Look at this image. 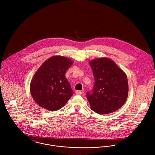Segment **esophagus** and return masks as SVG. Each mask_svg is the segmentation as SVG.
<instances>
[{"instance_id": "34e87169", "label": "esophagus", "mask_w": 155, "mask_h": 155, "mask_svg": "<svg viewBox=\"0 0 155 155\" xmlns=\"http://www.w3.org/2000/svg\"><path fill=\"white\" fill-rule=\"evenodd\" d=\"M82 94V92L81 91H76V95H81Z\"/></svg>"}]
</instances>
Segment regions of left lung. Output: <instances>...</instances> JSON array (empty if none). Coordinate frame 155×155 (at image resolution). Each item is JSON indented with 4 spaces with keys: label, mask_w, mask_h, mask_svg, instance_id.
Instances as JSON below:
<instances>
[{
    "label": "left lung",
    "mask_w": 155,
    "mask_h": 155,
    "mask_svg": "<svg viewBox=\"0 0 155 155\" xmlns=\"http://www.w3.org/2000/svg\"><path fill=\"white\" fill-rule=\"evenodd\" d=\"M95 84L87 98L91 109L100 114L119 109L127 101L128 83L126 74L108 58H100L89 62Z\"/></svg>",
    "instance_id": "obj_1"
}]
</instances>
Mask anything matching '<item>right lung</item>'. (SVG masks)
I'll return each mask as SVG.
<instances>
[{"label":"right lung","mask_w":155,"mask_h":155,"mask_svg":"<svg viewBox=\"0 0 155 155\" xmlns=\"http://www.w3.org/2000/svg\"><path fill=\"white\" fill-rule=\"evenodd\" d=\"M72 64L67 57L54 56L39 67L30 84L31 96L39 106L50 111L65 106L73 94L65 76Z\"/></svg>","instance_id":"right-lung-1"}]
</instances>
